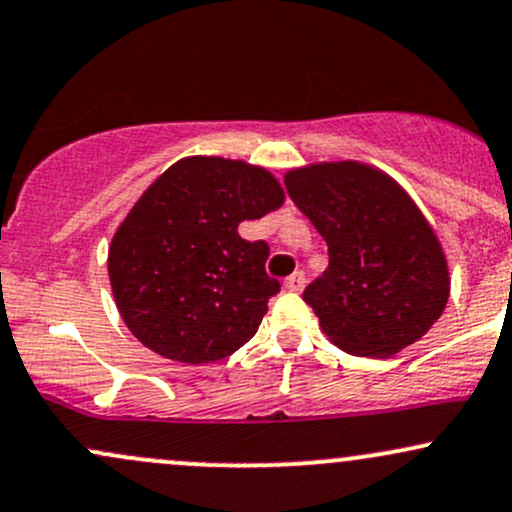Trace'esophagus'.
I'll return each mask as SVG.
<instances>
[{
	"mask_svg": "<svg viewBox=\"0 0 512 512\" xmlns=\"http://www.w3.org/2000/svg\"><path fill=\"white\" fill-rule=\"evenodd\" d=\"M303 286H305V274L303 272H293L289 279H284V289L286 291L298 293V291H303Z\"/></svg>",
	"mask_w": 512,
	"mask_h": 512,
	"instance_id": "esophagus-1",
	"label": "esophagus"
}]
</instances>
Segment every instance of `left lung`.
<instances>
[{
	"instance_id": "obj_1",
	"label": "left lung",
	"mask_w": 512,
	"mask_h": 512,
	"mask_svg": "<svg viewBox=\"0 0 512 512\" xmlns=\"http://www.w3.org/2000/svg\"><path fill=\"white\" fill-rule=\"evenodd\" d=\"M284 185L330 250V267L303 291L327 339L370 358L419 342L443 315L450 269L409 192L361 161L291 168Z\"/></svg>"
}]
</instances>
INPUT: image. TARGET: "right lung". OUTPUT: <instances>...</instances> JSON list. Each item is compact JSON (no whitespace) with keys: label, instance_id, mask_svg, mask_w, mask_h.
I'll return each mask as SVG.
<instances>
[{"label":"right lung","instance_id":"right-lung-1","mask_svg":"<svg viewBox=\"0 0 512 512\" xmlns=\"http://www.w3.org/2000/svg\"><path fill=\"white\" fill-rule=\"evenodd\" d=\"M267 168L187 156L127 211L108 248L110 289L129 332L170 361L214 363L255 337L279 281L269 245L240 238L243 221L284 204Z\"/></svg>","mask_w":512,"mask_h":512}]
</instances>
